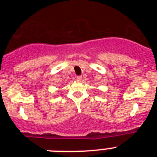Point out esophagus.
I'll return each instance as SVG.
<instances>
[{
  "instance_id": "obj_1",
  "label": "esophagus",
  "mask_w": 157,
  "mask_h": 157,
  "mask_svg": "<svg viewBox=\"0 0 157 157\" xmlns=\"http://www.w3.org/2000/svg\"><path fill=\"white\" fill-rule=\"evenodd\" d=\"M76 78H77L78 81H81V80L82 79V76L78 75V76H77V77H76Z\"/></svg>"
}]
</instances>
